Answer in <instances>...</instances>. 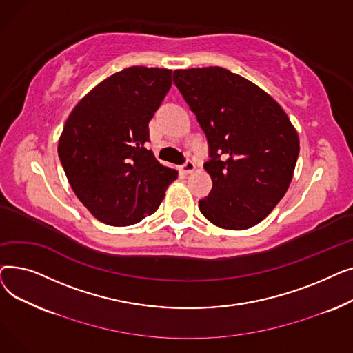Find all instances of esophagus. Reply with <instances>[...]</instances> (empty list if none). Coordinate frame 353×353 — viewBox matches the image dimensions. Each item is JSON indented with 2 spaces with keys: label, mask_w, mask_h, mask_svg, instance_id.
I'll use <instances>...</instances> for the list:
<instances>
[{
  "label": "esophagus",
  "mask_w": 353,
  "mask_h": 353,
  "mask_svg": "<svg viewBox=\"0 0 353 353\" xmlns=\"http://www.w3.org/2000/svg\"><path fill=\"white\" fill-rule=\"evenodd\" d=\"M196 170V164L192 161V160H188L186 163H184L183 165H181V172L184 173V174H190V173H193Z\"/></svg>",
  "instance_id": "esophagus-1"
}]
</instances>
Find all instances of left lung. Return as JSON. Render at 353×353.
I'll return each instance as SVG.
<instances>
[{"label":"left lung","mask_w":353,"mask_h":353,"mask_svg":"<svg viewBox=\"0 0 353 353\" xmlns=\"http://www.w3.org/2000/svg\"><path fill=\"white\" fill-rule=\"evenodd\" d=\"M173 80L209 141L213 188L201 214L221 229L253 228L289 189L298 132L265 90L223 67L174 70Z\"/></svg>","instance_id":"8db88e82"}]
</instances>
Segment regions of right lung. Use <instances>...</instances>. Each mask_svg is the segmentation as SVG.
<instances>
[{"mask_svg":"<svg viewBox=\"0 0 353 353\" xmlns=\"http://www.w3.org/2000/svg\"><path fill=\"white\" fill-rule=\"evenodd\" d=\"M170 87L172 70L124 68L88 91L64 124L59 157L70 186L105 225L153 214L177 179L145 148L148 121Z\"/></svg>","mask_w":353,"mask_h":353,"instance_id":"1","label":"right lung"}]
</instances>
